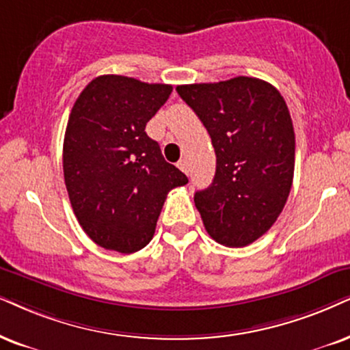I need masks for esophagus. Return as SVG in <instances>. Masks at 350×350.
I'll return each instance as SVG.
<instances>
[{"label": "esophagus", "instance_id": "1", "mask_svg": "<svg viewBox=\"0 0 350 350\" xmlns=\"http://www.w3.org/2000/svg\"><path fill=\"white\" fill-rule=\"evenodd\" d=\"M178 167L183 172H185V174H189V163H187V160H179L178 161Z\"/></svg>", "mask_w": 350, "mask_h": 350}]
</instances>
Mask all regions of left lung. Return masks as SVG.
<instances>
[{"label":"left lung","instance_id":"obj_1","mask_svg":"<svg viewBox=\"0 0 350 350\" xmlns=\"http://www.w3.org/2000/svg\"><path fill=\"white\" fill-rule=\"evenodd\" d=\"M206 127L216 153L213 183L193 197L218 244L245 247L281 215L294 178L295 135L271 83L239 76L176 87Z\"/></svg>","mask_w":350,"mask_h":350}]
</instances>
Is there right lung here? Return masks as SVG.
<instances>
[{
    "label": "right lung",
    "mask_w": 350,
    "mask_h": 350,
    "mask_svg": "<svg viewBox=\"0 0 350 350\" xmlns=\"http://www.w3.org/2000/svg\"><path fill=\"white\" fill-rule=\"evenodd\" d=\"M171 92L166 83L108 74L88 83L72 106L63 147L64 183L79 224L103 249H144L167 192L189 183L145 132Z\"/></svg>",
    "instance_id": "add662e5"
}]
</instances>
